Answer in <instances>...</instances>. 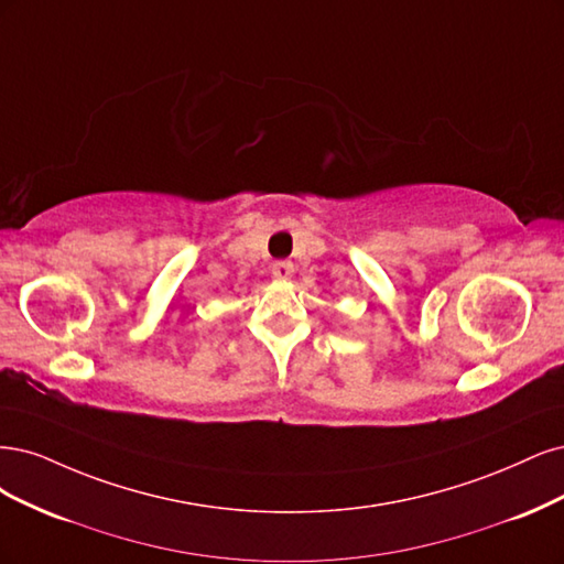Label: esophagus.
Listing matches in <instances>:
<instances>
[{
  "mask_svg": "<svg viewBox=\"0 0 564 564\" xmlns=\"http://www.w3.org/2000/svg\"><path fill=\"white\" fill-rule=\"evenodd\" d=\"M271 271H274L276 279H290L295 274V264L288 260H279V262H274V267H271Z\"/></svg>",
  "mask_w": 564,
  "mask_h": 564,
  "instance_id": "obj_1",
  "label": "esophagus"
}]
</instances>
